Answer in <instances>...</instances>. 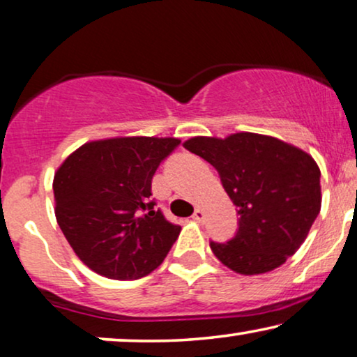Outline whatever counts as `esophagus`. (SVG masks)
Segmentation results:
<instances>
[{"label": "esophagus", "instance_id": "obj_1", "mask_svg": "<svg viewBox=\"0 0 357 357\" xmlns=\"http://www.w3.org/2000/svg\"><path fill=\"white\" fill-rule=\"evenodd\" d=\"M192 218L195 220V221H198V223H202V221L205 220V211H203L202 208H197L195 213H193V216H192Z\"/></svg>", "mask_w": 357, "mask_h": 357}]
</instances>
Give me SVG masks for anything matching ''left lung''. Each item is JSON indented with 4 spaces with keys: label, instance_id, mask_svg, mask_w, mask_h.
I'll return each mask as SVG.
<instances>
[{
    "label": "left lung",
    "instance_id": "1",
    "mask_svg": "<svg viewBox=\"0 0 357 357\" xmlns=\"http://www.w3.org/2000/svg\"><path fill=\"white\" fill-rule=\"evenodd\" d=\"M183 146L218 170L238 206L234 238L210 243L221 264L241 275H257L277 269L298 251L321 210V172L312 155L256 132L195 136Z\"/></svg>",
    "mask_w": 357,
    "mask_h": 357
}]
</instances>
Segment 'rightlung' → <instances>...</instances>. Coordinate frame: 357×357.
<instances>
[{
  "label": "right lung",
  "mask_w": 357,
  "mask_h": 357,
  "mask_svg": "<svg viewBox=\"0 0 357 357\" xmlns=\"http://www.w3.org/2000/svg\"><path fill=\"white\" fill-rule=\"evenodd\" d=\"M178 144L177 137L98 139L60 164L52 183L55 218L88 269L134 280L160 266L182 228L154 210L151 183Z\"/></svg>",
  "instance_id": "right-lung-1"
}]
</instances>
